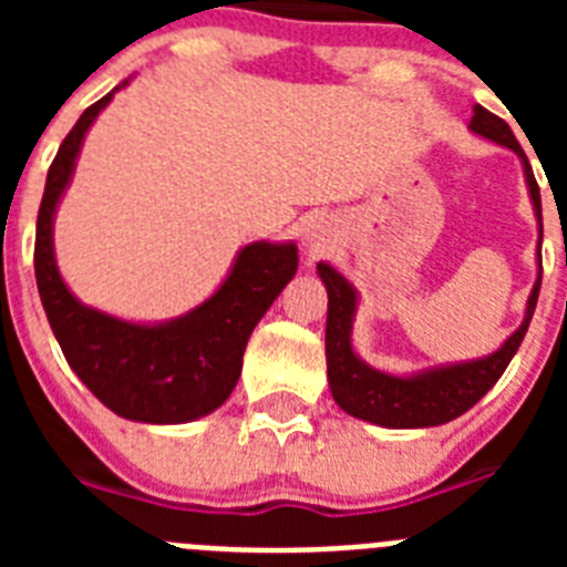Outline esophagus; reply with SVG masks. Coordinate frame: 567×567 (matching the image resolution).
<instances>
[{"mask_svg": "<svg viewBox=\"0 0 567 567\" xmlns=\"http://www.w3.org/2000/svg\"><path fill=\"white\" fill-rule=\"evenodd\" d=\"M303 240H307V247L312 249V252H320V249L329 247L327 229L320 227V224H309L307 233H303Z\"/></svg>", "mask_w": 567, "mask_h": 567, "instance_id": "34e87169", "label": "esophagus"}]
</instances>
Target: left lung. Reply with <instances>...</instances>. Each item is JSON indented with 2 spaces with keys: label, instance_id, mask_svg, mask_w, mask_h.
I'll list each match as a JSON object with an SVG mask.
<instances>
[{
  "label": "left lung",
  "instance_id": "1",
  "mask_svg": "<svg viewBox=\"0 0 567 567\" xmlns=\"http://www.w3.org/2000/svg\"><path fill=\"white\" fill-rule=\"evenodd\" d=\"M468 130L474 135H483L488 142L508 147L519 155L523 164L525 187L530 195V207H534V218L539 227L537 240V280L525 303L523 323H519L508 338L499 343L491 354L471 360H457V363H440L429 365V369H417V372H383L374 369L372 363H365L352 343L354 315L360 307L358 289L332 267L327 260L318 264V275L323 280L329 295V315H327V378L329 389H332L334 403L352 417L365 420V423L383 425V429H432V425H443L457 420L465 414L485 392H491V385L503 378L508 369L511 358L517 354L519 343H523L525 332H528L530 315L537 309L539 284H543V258H539V247H543V202H539V187L534 178L528 158H525L523 147L514 138L508 124L488 113L485 107L474 104V115H471Z\"/></svg>",
  "mask_w": 567,
  "mask_h": 567
}]
</instances>
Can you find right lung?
<instances>
[{
    "mask_svg": "<svg viewBox=\"0 0 567 567\" xmlns=\"http://www.w3.org/2000/svg\"><path fill=\"white\" fill-rule=\"evenodd\" d=\"M127 84L124 79L84 110L50 164L37 218V287L64 360L110 412L133 423L182 425L213 414L233 394L249 334L298 272V247L295 240L244 244L218 289L169 320L118 318L70 292L53 247L56 209L76 173L84 135Z\"/></svg>",
    "mask_w": 567,
    "mask_h": 567,
    "instance_id": "add662e5",
    "label": "right lung"
}]
</instances>
